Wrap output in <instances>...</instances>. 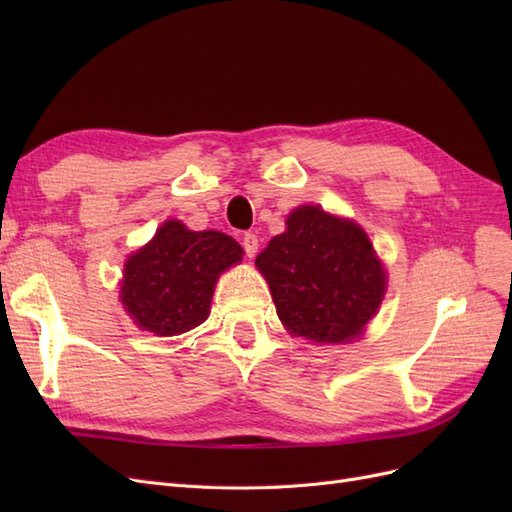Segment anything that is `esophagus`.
<instances>
[{
  "label": "esophagus",
  "instance_id": "1",
  "mask_svg": "<svg viewBox=\"0 0 512 512\" xmlns=\"http://www.w3.org/2000/svg\"><path fill=\"white\" fill-rule=\"evenodd\" d=\"M241 245H243L245 254L252 258V256H256V252H258V237L254 235V232H245V235L241 237Z\"/></svg>",
  "mask_w": 512,
  "mask_h": 512
}]
</instances>
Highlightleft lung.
Here are the masks:
<instances>
[{
    "mask_svg": "<svg viewBox=\"0 0 512 512\" xmlns=\"http://www.w3.org/2000/svg\"><path fill=\"white\" fill-rule=\"evenodd\" d=\"M256 267L288 331L314 342H350L376 314L386 275L365 232L318 207H299Z\"/></svg>",
    "mask_w": 512,
    "mask_h": 512,
    "instance_id": "obj_1",
    "label": "left lung"
}]
</instances>
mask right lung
<instances>
[{
  "instance_id": "obj_1",
  "label": "right lung",
  "mask_w": 512,
  "mask_h": 512,
  "mask_svg": "<svg viewBox=\"0 0 512 512\" xmlns=\"http://www.w3.org/2000/svg\"><path fill=\"white\" fill-rule=\"evenodd\" d=\"M241 254V245L224 232H194L168 220L128 258L121 303L145 331L164 337L190 331L209 316L218 275Z\"/></svg>"
}]
</instances>
